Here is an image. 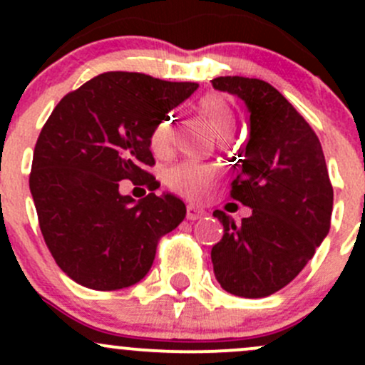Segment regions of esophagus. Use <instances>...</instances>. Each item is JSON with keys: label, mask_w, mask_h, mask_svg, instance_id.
<instances>
[{"label": "esophagus", "mask_w": 365, "mask_h": 365, "mask_svg": "<svg viewBox=\"0 0 365 365\" xmlns=\"http://www.w3.org/2000/svg\"><path fill=\"white\" fill-rule=\"evenodd\" d=\"M205 215V210H201L200 206H194V205H187V219L189 220H196L200 217Z\"/></svg>", "instance_id": "esophagus-1"}]
</instances>
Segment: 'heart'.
Here are the masks:
<instances>
[{
	"instance_id": "1",
	"label": "heart",
	"mask_w": 365,
	"mask_h": 365,
	"mask_svg": "<svg viewBox=\"0 0 365 365\" xmlns=\"http://www.w3.org/2000/svg\"><path fill=\"white\" fill-rule=\"evenodd\" d=\"M200 113L205 118L210 130L220 139H227L235 130L237 118L233 109L230 108L222 95L208 93L200 101ZM153 152L164 155L171 150L173 145V123L171 118L164 116L159 123L153 127L152 138ZM168 185L182 196L189 200H203L212 192L213 187L219 182V171L213 165L200 164V162H180L173 165L165 175Z\"/></svg>"
}]
</instances>
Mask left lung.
<instances>
[{
    "label": "left lung",
    "instance_id": "obj_1",
    "mask_svg": "<svg viewBox=\"0 0 365 365\" xmlns=\"http://www.w3.org/2000/svg\"><path fill=\"white\" fill-rule=\"evenodd\" d=\"M212 84L251 113L231 197L252 208L240 224L213 212L224 226L212 247L213 274L231 295L263 298L289 284L329 235L334 189L318 135L272 84L240 76Z\"/></svg>",
    "mask_w": 365,
    "mask_h": 365
}]
</instances>
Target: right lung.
Segmentation results:
<instances>
[{
    "instance_id": "add662e5",
    "label": "right lung",
    "mask_w": 365,
    "mask_h": 365,
    "mask_svg": "<svg viewBox=\"0 0 365 365\" xmlns=\"http://www.w3.org/2000/svg\"><path fill=\"white\" fill-rule=\"evenodd\" d=\"M197 90L138 72H106L60 101L33 152L29 190L58 267L98 292L128 288L152 268L160 237L185 219V205L159 189L150 138ZM121 179L153 192L119 194Z\"/></svg>"
}]
</instances>
